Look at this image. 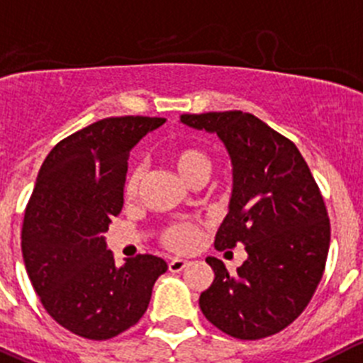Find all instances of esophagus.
<instances>
[{
	"mask_svg": "<svg viewBox=\"0 0 363 363\" xmlns=\"http://www.w3.org/2000/svg\"><path fill=\"white\" fill-rule=\"evenodd\" d=\"M187 265H189V262L184 260V258H172V260L169 262V271L179 272V271H184Z\"/></svg>",
	"mask_w": 363,
	"mask_h": 363,
	"instance_id": "1",
	"label": "esophagus"
}]
</instances>
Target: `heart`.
<instances>
[{"mask_svg":"<svg viewBox=\"0 0 363 363\" xmlns=\"http://www.w3.org/2000/svg\"><path fill=\"white\" fill-rule=\"evenodd\" d=\"M172 164H174L176 171L179 176L191 184L192 179L198 176H208L210 172V158L206 157L205 151L198 150L192 146H182L176 147L171 155ZM144 178V169L135 167L128 174L126 184H124V192L126 196H133L139 191L140 184ZM198 240V228L191 223H176L169 226L164 231V244L174 251H187Z\"/></svg>","mask_w":363,"mask_h":363,"instance_id":"b5f03b06","label":"heart"}]
</instances>
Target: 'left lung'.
Returning a JSON list of instances; mask_svg holds the SVG:
<instances>
[{"label":"left lung","instance_id":"1","mask_svg":"<svg viewBox=\"0 0 363 363\" xmlns=\"http://www.w3.org/2000/svg\"><path fill=\"white\" fill-rule=\"evenodd\" d=\"M179 121L216 133L226 147L233 187L213 246L242 244L247 253L237 274L206 257L216 278L199 308L235 339L278 333L306 308L326 265L330 219L315 179L296 144L253 113H184Z\"/></svg>","mask_w":363,"mask_h":363}]
</instances>
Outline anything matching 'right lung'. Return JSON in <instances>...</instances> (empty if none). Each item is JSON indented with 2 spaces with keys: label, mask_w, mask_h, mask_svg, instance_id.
Returning <instances> with one entry per match:
<instances>
[{
  "label": "right lung",
  "mask_w": 363,
  "mask_h": 363,
  "mask_svg": "<svg viewBox=\"0 0 363 363\" xmlns=\"http://www.w3.org/2000/svg\"><path fill=\"white\" fill-rule=\"evenodd\" d=\"M162 117H106L60 140L24 212L21 250L46 312L65 330L106 340L139 323L167 264L137 255L117 267L105 233L123 208L128 157Z\"/></svg>",
  "instance_id": "right-lung-1"
}]
</instances>
